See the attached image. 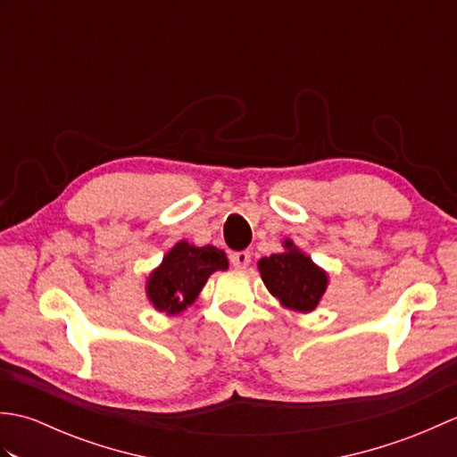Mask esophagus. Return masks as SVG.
<instances>
[{"label":"esophagus","mask_w":457,"mask_h":457,"mask_svg":"<svg viewBox=\"0 0 457 457\" xmlns=\"http://www.w3.org/2000/svg\"><path fill=\"white\" fill-rule=\"evenodd\" d=\"M249 263H251L249 251H237V253H231V265H234L236 269L244 270V269H247Z\"/></svg>","instance_id":"1"}]
</instances>
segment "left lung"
<instances>
[{"label": "left lung", "mask_w": 457, "mask_h": 457, "mask_svg": "<svg viewBox=\"0 0 457 457\" xmlns=\"http://www.w3.org/2000/svg\"><path fill=\"white\" fill-rule=\"evenodd\" d=\"M283 247V253L259 261L261 278L283 308L303 314L312 312L326 295L329 277L293 244V239H285Z\"/></svg>", "instance_id": "obj_1"}]
</instances>
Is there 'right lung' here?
Segmentation results:
<instances>
[{
    "mask_svg": "<svg viewBox=\"0 0 457 457\" xmlns=\"http://www.w3.org/2000/svg\"><path fill=\"white\" fill-rule=\"evenodd\" d=\"M228 267V257L221 249L196 247L182 239L162 257L161 265L151 270L145 293L154 310L169 316L180 314L194 304L210 275Z\"/></svg>",
    "mask_w": 457,
    "mask_h": 457,
    "instance_id": "add662e5",
    "label": "right lung"
}]
</instances>
